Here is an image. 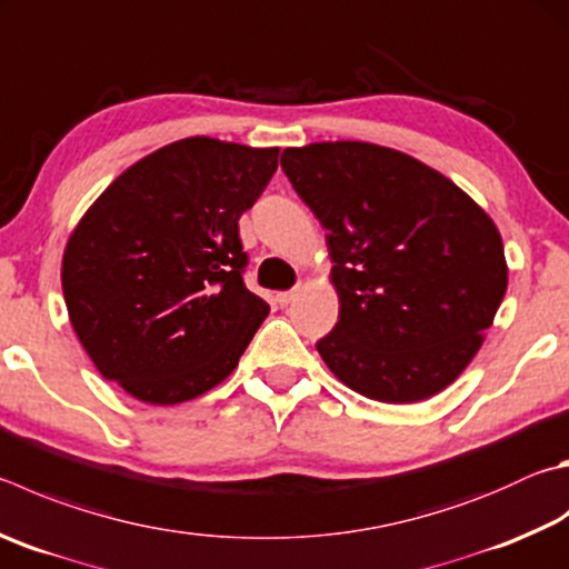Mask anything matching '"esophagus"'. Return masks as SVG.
<instances>
[{
    "mask_svg": "<svg viewBox=\"0 0 569 569\" xmlns=\"http://www.w3.org/2000/svg\"><path fill=\"white\" fill-rule=\"evenodd\" d=\"M296 291H298V288H293V291H283V293H278V296H276V303L281 306V308H286V306L291 303L293 298H296Z\"/></svg>",
    "mask_w": 569,
    "mask_h": 569,
    "instance_id": "obj_1",
    "label": "esophagus"
}]
</instances>
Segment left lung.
Returning a JSON list of instances; mask_svg holds the SVG:
<instances>
[{
    "mask_svg": "<svg viewBox=\"0 0 569 569\" xmlns=\"http://www.w3.org/2000/svg\"><path fill=\"white\" fill-rule=\"evenodd\" d=\"M281 167L328 231L338 323L316 348L330 373L380 402L438 396L508 291L498 226L440 171L378 143L291 147Z\"/></svg>",
    "mask_w": 569,
    "mask_h": 569,
    "instance_id": "obj_1",
    "label": "left lung"
}]
</instances>
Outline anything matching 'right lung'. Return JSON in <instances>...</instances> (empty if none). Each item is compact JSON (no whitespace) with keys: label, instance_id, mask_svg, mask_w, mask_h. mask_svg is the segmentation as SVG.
<instances>
[{"label":"right lung","instance_id":"add662e5","mask_svg":"<svg viewBox=\"0 0 569 569\" xmlns=\"http://www.w3.org/2000/svg\"><path fill=\"white\" fill-rule=\"evenodd\" d=\"M278 147L211 137L161 147L113 179L61 258L69 323L131 398L177 406L223 383L268 303L243 286L239 219L278 169Z\"/></svg>","mask_w":569,"mask_h":569}]
</instances>
